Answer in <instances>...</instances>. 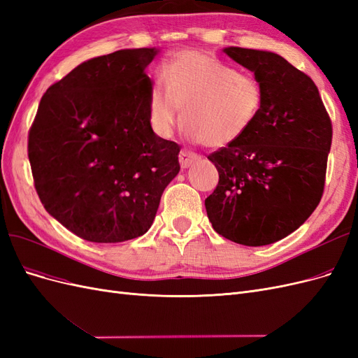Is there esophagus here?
<instances>
[{"mask_svg":"<svg viewBox=\"0 0 358 358\" xmlns=\"http://www.w3.org/2000/svg\"><path fill=\"white\" fill-rule=\"evenodd\" d=\"M200 158V155H197L196 152H191L188 149H182L179 154V161H180V167L182 169H188L194 161H197Z\"/></svg>","mask_w":358,"mask_h":358,"instance_id":"34e87169","label":"esophagus"}]
</instances>
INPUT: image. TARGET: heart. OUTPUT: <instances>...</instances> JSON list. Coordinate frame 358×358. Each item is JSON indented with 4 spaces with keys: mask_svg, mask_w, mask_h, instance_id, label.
<instances>
[{
    "mask_svg": "<svg viewBox=\"0 0 358 358\" xmlns=\"http://www.w3.org/2000/svg\"><path fill=\"white\" fill-rule=\"evenodd\" d=\"M264 91L255 76L241 73L210 53L183 50L149 94V122L169 137L180 117L188 136L210 148L230 146L249 133L263 110Z\"/></svg>",
    "mask_w": 358,
    "mask_h": 358,
    "instance_id": "b5f03b06",
    "label": "heart"
}]
</instances>
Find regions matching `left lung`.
I'll return each mask as SVG.
<instances>
[{
  "label": "left lung",
  "mask_w": 358,
  "mask_h": 358,
  "mask_svg": "<svg viewBox=\"0 0 358 358\" xmlns=\"http://www.w3.org/2000/svg\"><path fill=\"white\" fill-rule=\"evenodd\" d=\"M224 52L254 73L264 104L248 134L208 157L220 182L204 200L206 212L225 239L270 245L296 231L321 201L331 121L317 85L278 53Z\"/></svg>",
  "instance_id": "left-lung-1"
}]
</instances>
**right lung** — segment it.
I'll use <instances>...</instances> for the list:
<instances>
[{
    "mask_svg": "<svg viewBox=\"0 0 358 358\" xmlns=\"http://www.w3.org/2000/svg\"><path fill=\"white\" fill-rule=\"evenodd\" d=\"M158 50L124 49L82 62L41 96L28 136L34 187L45 209L80 239L117 243L145 234L180 146L149 122Z\"/></svg>",
    "mask_w": 358,
    "mask_h": 358,
    "instance_id": "add662e5",
    "label": "right lung"
}]
</instances>
